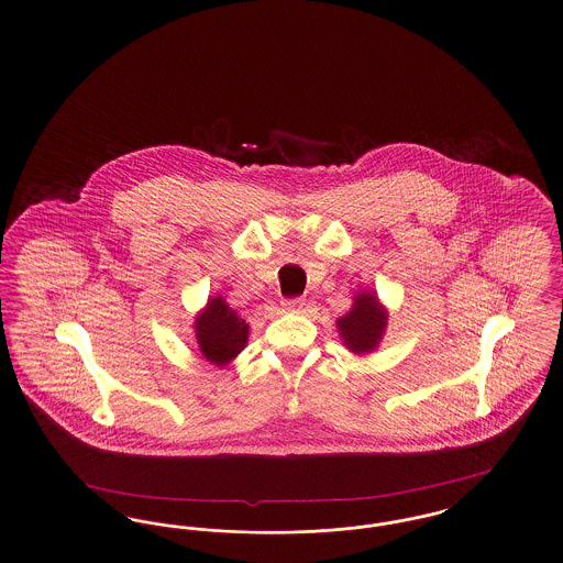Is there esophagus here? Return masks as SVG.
I'll use <instances>...</instances> for the list:
<instances>
[{
	"mask_svg": "<svg viewBox=\"0 0 563 563\" xmlns=\"http://www.w3.org/2000/svg\"><path fill=\"white\" fill-rule=\"evenodd\" d=\"M283 308H285L287 312H301V310L306 308V301H303L301 297H292V299H285V301H283Z\"/></svg>",
	"mask_w": 563,
	"mask_h": 563,
	"instance_id": "1",
	"label": "esophagus"
}]
</instances>
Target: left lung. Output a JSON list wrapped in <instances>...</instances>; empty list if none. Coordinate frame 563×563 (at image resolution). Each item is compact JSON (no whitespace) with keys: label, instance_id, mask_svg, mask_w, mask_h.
Here are the masks:
<instances>
[{"label":"left lung","instance_id":"8db88e82","mask_svg":"<svg viewBox=\"0 0 563 563\" xmlns=\"http://www.w3.org/2000/svg\"><path fill=\"white\" fill-rule=\"evenodd\" d=\"M387 324V310L375 292L362 291L354 297V306L345 316L338 320V331L343 343L354 354L373 352Z\"/></svg>","mask_w":563,"mask_h":563}]
</instances>
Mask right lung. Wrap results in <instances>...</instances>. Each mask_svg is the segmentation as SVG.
I'll return each mask as SVG.
<instances>
[{"label": "right lung", "instance_id": "obj_1", "mask_svg": "<svg viewBox=\"0 0 563 563\" xmlns=\"http://www.w3.org/2000/svg\"><path fill=\"white\" fill-rule=\"evenodd\" d=\"M195 335L202 358L225 366L247 345L249 324L224 301L222 295L211 297L195 320Z\"/></svg>", "mask_w": 563, "mask_h": 563}]
</instances>
